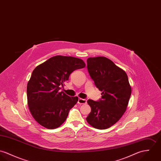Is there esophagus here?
Wrapping results in <instances>:
<instances>
[{"label":"esophagus","instance_id":"1","mask_svg":"<svg viewBox=\"0 0 161 161\" xmlns=\"http://www.w3.org/2000/svg\"><path fill=\"white\" fill-rule=\"evenodd\" d=\"M87 101L86 99H81V98H79L78 99V103L79 104H86Z\"/></svg>","mask_w":161,"mask_h":161}]
</instances>
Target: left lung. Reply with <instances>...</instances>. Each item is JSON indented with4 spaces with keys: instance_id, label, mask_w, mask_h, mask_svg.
<instances>
[{
    "instance_id": "1",
    "label": "left lung",
    "mask_w": 161,
    "mask_h": 161,
    "mask_svg": "<svg viewBox=\"0 0 161 161\" xmlns=\"http://www.w3.org/2000/svg\"><path fill=\"white\" fill-rule=\"evenodd\" d=\"M87 68L96 86L102 91V99L88 100L91 111L86 121L95 128L107 129L115 124L126 110L131 93L128 76L105 57H89Z\"/></svg>"
}]
</instances>
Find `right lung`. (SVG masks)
I'll list each match as a JSON object with an SVG mask.
<instances>
[{"instance_id":"right-lung-1","label":"right lung","mask_w":161,"mask_h":161,"mask_svg":"<svg viewBox=\"0 0 161 161\" xmlns=\"http://www.w3.org/2000/svg\"><path fill=\"white\" fill-rule=\"evenodd\" d=\"M85 65L80 58L56 55L34 69L27 85V99L30 113L39 125L55 129L66 120L78 97H70L60 89L72 72Z\"/></svg>"}]
</instances>
